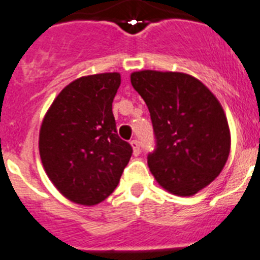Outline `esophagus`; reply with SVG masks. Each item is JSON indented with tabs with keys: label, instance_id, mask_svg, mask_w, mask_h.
Returning a JSON list of instances; mask_svg holds the SVG:
<instances>
[{
	"label": "esophagus",
	"instance_id": "obj_1",
	"mask_svg": "<svg viewBox=\"0 0 260 260\" xmlns=\"http://www.w3.org/2000/svg\"><path fill=\"white\" fill-rule=\"evenodd\" d=\"M131 145H132V147H133V154H135L136 156L140 155V153H141V146H140V142L137 141V140H132V141H131Z\"/></svg>",
	"mask_w": 260,
	"mask_h": 260
}]
</instances>
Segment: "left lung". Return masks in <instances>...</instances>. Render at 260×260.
Instances as JSON below:
<instances>
[{
    "label": "left lung",
    "mask_w": 260,
    "mask_h": 260,
    "mask_svg": "<svg viewBox=\"0 0 260 260\" xmlns=\"http://www.w3.org/2000/svg\"><path fill=\"white\" fill-rule=\"evenodd\" d=\"M150 113L155 149L147 165L159 185L193 196L219 176L231 150L225 114L200 80L181 72L145 70L131 75Z\"/></svg>",
    "instance_id": "obj_1"
}]
</instances>
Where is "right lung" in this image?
<instances>
[{"mask_svg": "<svg viewBox=\"0 0 260 260\" xmlns=\"http://www.w3.org/2000/svg\"><path fill=\"white\" fill-rule=\"evenodd\" d=\"M118 72L84 76L58 94L40 129V156L55 188L80 205L102 202L118 186L132 146L116 131Z\"/></svg>", "mask_w": 260, "mask_h": 260, "instance_id": "1", "label": "right lung"}]
</instances>
